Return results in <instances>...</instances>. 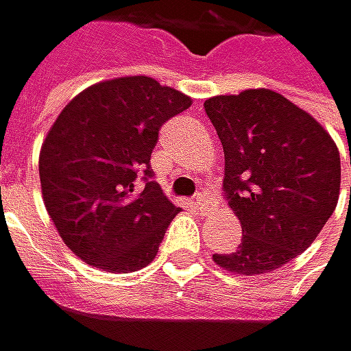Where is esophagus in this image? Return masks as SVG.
Returning <instances> with one entry per match:
<instances>
[{"instance_id": "obj_1", "label": "esophagus", "mask_w": 351, "mask_h": 351, "mask_svg": "<svg viewBox=\"0 0 351 351\" xmlns=\"http://www.w3.org/2000/svg\"><path fill=\"white\" fill-rule=\"evenodd\" d=\"M195 206H197V210L202 212V214H208L210 210H214V197L210 195V193H206V191H199L197 195H195Z\"/></svg>"}]
</instances>
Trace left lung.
<instances>
[{
	"label": "left lung",
	"mask_w": 351,
	"mask_h": 351,
	"mask_svg": "<svg viewBox=\"0 0 351 351\" xmlns=\"http://www.w3.org/2000/svg\"><path fill=\"white\" fill-rule=\"evenodd\" d=\"M204 106L224 145V197L243 226L239 249L214 261L243 276L278 269L306 251L335 212L337 145L308 112L271 90L216 96Z\"/></svg>",
	"instance_id": "left-lung-1"
}]
</instances>
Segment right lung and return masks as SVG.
I'll return each mask as SVG.
<instances>
[{
	"label": "right lung",
	"instance_id": "right-lung-1",
	"mask_svg": "<svg viewBox=\"0 0 351 351\" xmlns=\"http://www.w3.org/2000/svg\"><path fill=\"white\" fill-rule=\"evenodd\" d=\"M189 106L183 92L133 75L100 82L61 110L38 172L47 212L80 259L129 274L156 257L179 208L154 181L149 156L160 127Z\"/></svg>",
	"mask_w": 351,
	"mask_h": 351
}]
</instances>
